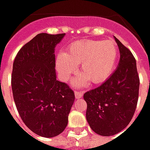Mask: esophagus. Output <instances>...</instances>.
Segmentation results:
<instances>
[{
  "label": "esophagus",
  "instance_id": "esophagus-1",
  "mask_svg": "<svg viewBox=\"0 0 150 150\" xmlns=\"http://www.w3.org/2000/svg\"><path fill=\"white\" fill-rule=\"evenodd\" d=\"M75 98H76V99L81 98L82 96H83V92H82V91H75Z\"/></svg>",
  "mask_w": 150,
  "mask_h": 150
}]
</instances>
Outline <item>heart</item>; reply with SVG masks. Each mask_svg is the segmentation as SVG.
<instances>
[{
    "instance_id": "b5f03b06",
    "label": "heart",
    "mask_w": 150,
    "mask_h": 150,
    "mask_svg": "<svg viewBox=\"0 0 150 150\" xmlns=\"http://www.w3.org/2000/svg\"><path fill=\"white\" fill-rule=\"evenodd\" d=\"M119 50L112 41H79L67 47L56 59V68L63 81H67L80 66L83 74L73 81L75 87H84L91 80L95 84L110 77L116 67Z\"/></svg>"
}]
</instances>
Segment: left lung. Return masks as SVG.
Returning a JSON list of instances; mask_svg holds the SVG:
<instances>
[{
  "label": "left lung",
  "instance_id": "1",
  "mask_svg": "<svg viewBox=\"0 0 150 150\" xmlns=\"http://www.w3.org/2000/svg\"><path fill=\"white\" fill-rule=\"evenodd\" d=\"M120 50L118 67L100 87L87 91L86 119L99 135H115L127 127L135 112L139 95L137 62L131 51L114 37Z\"/></svg>",
  "mask_w": 150,
  "mask_h": 150
}]
</instances>
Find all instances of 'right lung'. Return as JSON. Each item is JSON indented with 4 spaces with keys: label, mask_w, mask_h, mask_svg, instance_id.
<instances>
[{
    "label": "right lung",
    "mask_w": 150,
    "mask_h": 150,
    "mask_svg": "<svg viewBox=\"0 0 150 150\" xmlns=\"http://www.w3.org/2000/svg\"><path fill=\"white\" fill-rule=\"evenodd\" d=\"M65 34L36 35L18 51L11 85L25 125L37 135L54 137L66 129L75 101L74 91L56 79L54 48Z\"/></svg>",
    "instance_id": "right-lung-1"
}]
</instances>
